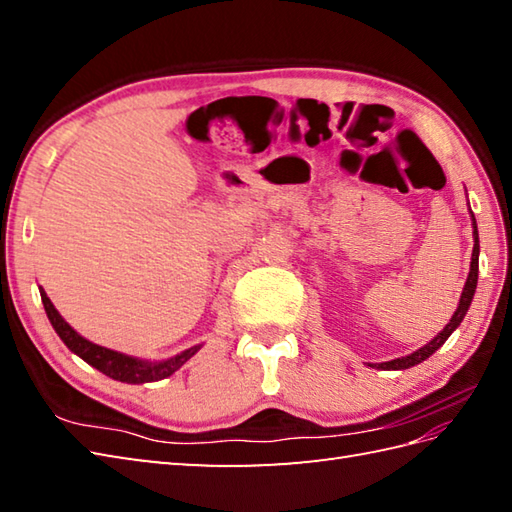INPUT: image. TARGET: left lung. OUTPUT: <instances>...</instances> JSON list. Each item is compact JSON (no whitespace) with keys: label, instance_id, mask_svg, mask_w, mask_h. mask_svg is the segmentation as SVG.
Masks as SVG:
<instances>
[{"label":"left lung","instance_id":"1","mask_svg":"<svg viewBox=\"0 0 512 512\" xmlns=\"http://www.w3.org/2000/svg\"><path fill=\"white\" fill-rule=\"evenodd\" d=\"M471 220H473V255H471V270H469V277H466V284H464V290H462V297H460V303H458V310L453 312L451 321L444 325V330H440L433 339L422 345L420 350L411 352L409 356H402V358H394V361H387V363H376L372 367L376 369H409L413 365H418L422 361H427V358L440 350V347L444 345V341L449 339V336L460 328V323L464 321L466 312H469L471 308V301H473V295H475V288H477V270H480V235H477V224H475V215L471 211Z\"/></svg>","mask_w":512,"mask_h":512}]
</instances>
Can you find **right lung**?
Wrapping results in <instances>:
<instances>
[{"instance_id":"obj_1","label":"right lung","mask_w":512,"mask_h":512,"mask_svg":"<svg viewBox=\"0 0 512 512\" xmlns=\"http://www.w3.org/2000/svg\"><path fill=\"white\" fill-rule=\"evenodd\" d=\"M39 292H41V303L43 308H46L52 328L59 334V339L68 345V350L74 352L79 358H83V361L92 365L94 369H99V372H103L105 376L121 380V383L143 385V383H156V380L169 378L171 374H176L193 354H198V350L202 347V345H193L189 350L167 358V361H147V358H138L132 354L110 350V347L96 345L76 332L72 325L61 317L59 310L52 306L46 290L39 288Z\"/></svg>"}]
</instances>
